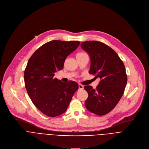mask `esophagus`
I'll list each match as a JSON object with an SVG mask.
<instances>
[{
    "instance_id": "1",
    "label": "esophagus",
    "mask_w": 149,
    "mask_h": 149,
    "mask_svg": "<svg viewBox=\"0 0 149 149\" xmlns=\"http://www.w3.org/2000/svg\"><path fill=\"white\" fill-rule=\"evenodd\" d=\"M79 89H84V86L81 84H79Z\"/></svg>"
}]
</instances>
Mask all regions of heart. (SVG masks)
<instances>
[{"instance_id":"heart-1","label":"heart","mask_w":149,"mask_h":149,"mask_svg":"<svg viewBox=\"0 0 149 149\" xmlns=\"http://www.w3.org/2000/svg\"><path fill=\"white\" fill-rule=\"evenodd\" d=\"M86 53L85 52H79L76 54V57H79V56H83L85 55H86Z\"/></svg>"}]
</instances>
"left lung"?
<instances>
[{
	"label": "left lung",
	"mask_w": 149,
	"mask_h": 149,
	"mask_svg": "<svg viewBox=\"0 0 149 149\" xmlns=\"http://www.w3.org/2000/svg\"><path fill=\"white\" fill-rule=\"evenodd\" d=\"M81 45L90 56L89 73L101 79L95 89L89 85L84 86L88 94L85 107L97 115H104L114 108L123 94L127 83L125 65L117 53L102 42L86 41Z\"/></svg>",
	"instance_id": "1"
}]
</instances>
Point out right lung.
Here are the masks:
<instances>
[{
	"label": "right lung",
	"instance_id": "obj_1",
	"mask_svg": "<svg viewBox=\"0 0 149 149\" xmlns=\"http://www.w3.org/2000/svg\"><path fill=\"white\" fill-rule=\"evenodd\" d=\"M79 41L52 40L45 43L31 56L24 71L27 92L33 103L49 117L64 113L78 89L77 83H67L55 78L63 68L67 56L75 51Z\"/></svg>",
	"mask_w": 149,
	"mask_h": 149
}]
</instances>
